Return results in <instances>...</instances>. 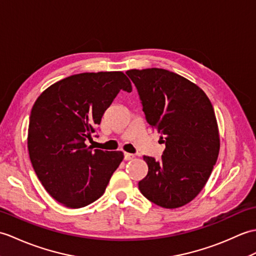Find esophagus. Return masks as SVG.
<instances>
[{
  "mask_svg": "<svg viewBox=\"0 0 256 256\" xmlns=\"http://www.w3.org/2000/svg\"><path fill=\"white\" fill-rule=\"evenodd\" d=\"M134 154H132V153H128V152H124V160L126 161H129V160H132V158H134Z\"/></svg>",
  "mask_w": 256,
  "mask_h": 256,
  "instance_id": "obj_1",
  "label": "esophagus"
}]
</instances>
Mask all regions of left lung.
I'll list each match as a JSON object with an SVG mask.
<instances>
[{
  "mask_svg": "<svg viewBox=\"0 0 256 256\" xmlns=\"http://www.w3.org/2000/svg\"><path fill=\"white\" fill-rule=\"evenodd\" d=\"M126 73L138 90L148 124L166 144L160 161L144 156L149 170L139 190L160 207L184 206L200 194L217 162L214 107L200 86L174 72L151 68Z\"/></svg>",
  "mask_w": 256,
  "mask_h": 256,
  "instance_id": "obj_1",
  "label": "left lung"
}]
</instances>
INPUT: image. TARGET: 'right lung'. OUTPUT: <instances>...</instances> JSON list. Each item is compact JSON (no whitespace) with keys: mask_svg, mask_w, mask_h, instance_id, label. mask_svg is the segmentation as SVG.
Returning <instances> with one entry per match:
<instances>
[{"mask_svg":"<svg viewBox=\"0 0 256 256\" xmlns=\"http://www.w3.org/2000/svg\"><path fill=\"white\" fill-rule=\"evenodd\" d=\"M122 90H132L124 72L80 73L50 85L32 106L27 137L32 168L50 196L68 208L98 200L122 161V151L86 146Z\"/></svg>","mask_w":256,"mask_h":256,"instance_id":"right-lung-1","label":"right lung"}]
</instances>
